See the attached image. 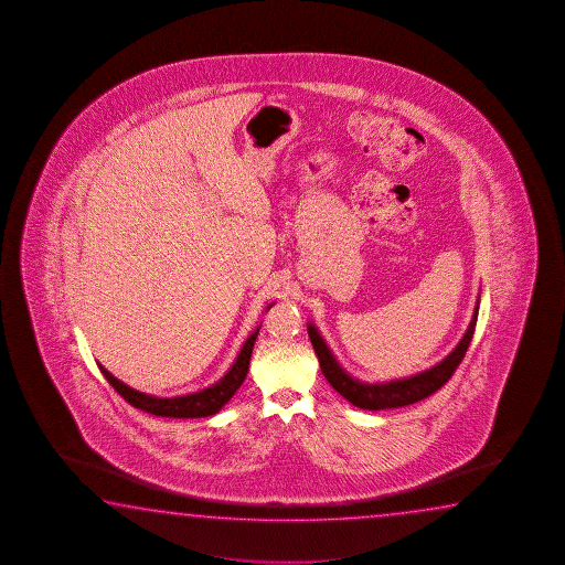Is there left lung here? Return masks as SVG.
Wrapping results in <instances>:
<instances>
[{
    "mask_svg": "<svg viewBox=\"0 0 565 565\" xmlns=\"http://www.w3.org/2000/svg\"><path fill=\"white\" fill-rule=\"evenodd\" d=\"M479 305L480 298L477 300V307L472 312V320H470L467 332L462 334L459 344L455 345V350L447 358H443L439 364L433 365L429 370L413 373L407 377L390 380V382H362V380H358L354 375L345 372L342 364L332 354L330 345L326 344L320 330L312 322H308V335H310V342L315 345L320 370L324 373L326 380L344 399H348L355 407H360V409H367V412L395 409V407L422 402L449 382L450 375L459 367L462 358L469 350L470 340H472L475 328H477V318H479Z\"/></svg>",
    "mask_w": 565,
    "mask_h": 565,
    "instance_id": "8db88e82",
    "label": "left lung"
}]
</instances>
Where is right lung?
Returning a JSON list of instances; mask_svg holds the SVG:
<instances>
[{
	"label": "right lung",
	"mask_w": 565,
	"mask_h": 565,
	"mask_svg": "<svg viewBox=\"0 0 565 565\" xmlns=\"http://www.w3.org/2000/svg\"><path fill=\"white\" fill-rule=\"evenodd\" d=\"M273 305H268L267 310ZM258 330H260V324L245 340V344L241 348L235 362L231 364L230 370L221 377L220 382L207 385V387H203L200 392L173 395V397H158V395H150V393L138 392L135 387L120 382L118 377H115L113 373L106 370L105 365L98 364V367H100V372L105 375L106 382L110 383L116 392L120 393V397H125L126 402L130 403L136 409L152 413V415H158V417H173V419L210 417V415L220 413L221 407L237 393L241 383L245 382L247 372H249L250 354H253V345H255V340H257Z\"/></svg>",
	"instance_id": "add662e5"
}]
</instances>
